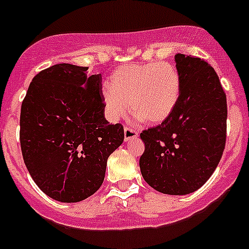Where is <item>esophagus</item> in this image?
<instances>
[{"mask_svg":"<svg viewBox=\"0 0 249 249\" xmlns=\"http://www.w3.org/2000/svg\"><path fill=\"white\" fill-rule=\"evenodd\" d=\"M136 138H138V132L129 127H124V142H129Z\"/></svg>","mask_w":249,"mask_h":249,"instance_id":"1","label":"esophagus"}]
</instances>
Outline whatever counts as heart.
Listing matches in <instances>:
<instances>
[{"label":"heart","instance_id":"obj_1","mask_svg":"<svg viewBox=\"0 0 249 249\" xmlns=\"http://www.w3.org/2000/svg\"><path fill=\"white\" fill-rule=\"evenodd\" d=\"M181 92V77L172 63L127 64L111 75L101 89L105 112L118 121L131 111L145 123L158 124L174 112Z\"/></svg>","mask_w":249,"mask_h":249}]
</instances>
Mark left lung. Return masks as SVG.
<instances>
[{
  "mask_svg": "<svg viewBox=\"0 0 249 249\" xmlns=\"http://www.w3.org/2000/svg\"><path fill=\"white\" fill-rule=\"evenodd\" d=\"M181 92L174 112L161 124L141 133L145 149L140 159L148 185L168 195L201 188L222 157L227 129V101L210 64L175 55Z\"/></svg>",
  "mask_w": 249,
  "mask_h": 249,
  "instance_id": "8db88e82",
  "label": "left lung"
}]
</instances>
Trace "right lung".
<instances>
[{
	"instance_id": "right-lung-1",
	"label": "right lung",
	"mask_w": 249,
	"mask_h": 249,
	"mask_svg": "<svg viewBox=\"0 0 249 249\" xmlns=\"http://www.w3.org/2000/svg\"><path fill=\"white\" fill-rule=\"evenodd\" d=\"M56 64L36 75L20 107L24 164L38 188L60 202H79L102 185L107 159L123 142L121 123L105 118L101 74Z\"/></svg>"
}]
</instances>
